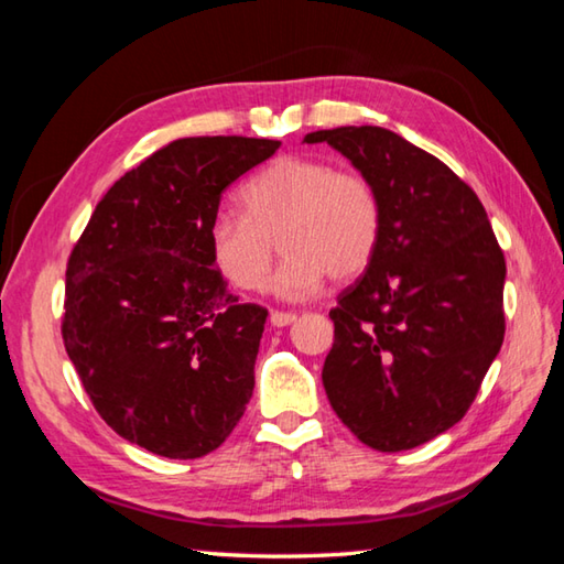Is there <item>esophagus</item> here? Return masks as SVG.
<instances>
[{
	"mask_svg": "<svg viewBox=\"0 0 564 564\" xmlns=\"http://www.w3.org/2000/svg\"><path fill=\"white\" fill-rule=\"evenodd\" d=\"M295 321H299V315H295V313H283V311L271 313V325H275V327H285V325H291Z\"/></svg>",
	"mask_w": 564,
	"mask_h": 564,
	"instance_id": "34e87169",
	"label": "esophagus"
}]
</instances>
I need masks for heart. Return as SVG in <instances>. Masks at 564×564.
<instances>
[{"label":"heart","mask_w":564,"mask_h":564,"mask_svg":"<svg viewBox=\"0 0 564 564\" xmlns=\"http://www.w3.org/2000/svg\"><path fill=\"white\" fill-rule=\"evenodd\" d=\"M239 209L214 217L207 231L214 265L239 291H263L273 239L283 251L273 289L283 299H308L325 275L357 279L382 239L375 184L317 158L273 160L239 189Z\"/></svg>","instance_id":"b5f03b06"}]
</instances>
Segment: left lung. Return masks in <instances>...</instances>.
Wrapping results in <instances>:
<instances>
[{
    "label": "left lung",
    "instance_id": "left-lung-1",
    "mask_svg": "<svg viewBox=\"0 0 564 564\" xmlns=\"http://www.w3.org/2000/svg\"><path fill=\"white\" fill-rule=\"evenodd\" d=\"M375 184L382 239L330 311L323 365L340 422L406 452L464 419L503 345L506 256L476 192L442 160L377 126L317 130Z\"/></svg>",
    "mask_w": 564,
    "mask_h": 564
}]
</instances>
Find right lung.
Returning a JSON list of instances; mask_svg holds the SVG:
<instances>
[{"label":"right lung","mask_w":564,"mask_h":564,"mask_svg":"<svg viewBox=\"0 0 564 564\" xmlns=\"http://www.w3.org/2000/svg\"><path fill=\"white\" fill-rule=\"evenodd\" d=\"M279 140L182 138L98 202L66 265V352L112 432L167 458H199L253 394L269 311L239 303L209 256L224 189Z\"/></svg>","instance_id":"add662e5"}]
</instances>
